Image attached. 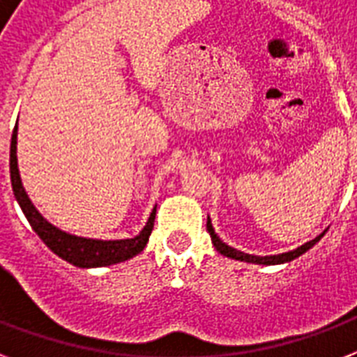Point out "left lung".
I'll list each match as a JSON object with an SVG mask.
<instances>
[{
    "mask_svg": "<svg viewBox=\"0 0 357 357\" xmlns=\"http://www.w3.org/2000/svg\"><path fill=\"white\" fill-rule=\"evenodd\" d=\"M207 231H209V235H211V241L213 244H215V248L220 252L222 255H226V257H229V259H237V261H244V263H254V265H282V263H289V261L296 259V257H300L302 254H305L307 250L313 248L319 241L322 238V235L326 234H321L319 237H315L313 241H310V243L302 244V246H298L296 250H291V252H285V254H278V255H265V257H261V255H250V254H244V252H238V250L231 248V246H228L226 243H222L220 241V237H218L217 234H215V229H213V224L211 220H209V217H207Z\"/></svg>",
    "mask_w": 357,
    "mask_h": 357,
    "instance_id": "1",
    "label": "left lung"
}]
</instances>
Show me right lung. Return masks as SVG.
I'll return each mask as SVG.
<instances>
[{
  "label": "right lung",
  "mask_w": 357,
  "mask_h": 357,
  "mask_svg": "<svg viewBox=\"0 0 357 357\" xmlns=\"http://www.w3.org/2000/svg\"><path fill=\"white\" fill-rule=\"evenodd\" d=\"M16 137H18V126L14 128L13 139H10V183H13V192L18 200L25 218L29 220L31 228L35 229V234L44 241L47 248L53 254L63 257L72 265L79 268H96V266H109L128 261L140 254L144 246L148 244L151 229H153V220H155V207L151 211L148 222L142 228L137 237L133 238H120V241H100V238H85L75 237L66 231H61L50 224L40 213L36 211V207L31 204L29 196L25 192L22 179L18 172V157H16Z\"/></svg>",
  "instance_id": "1"
}]
</instances>
